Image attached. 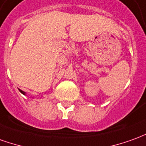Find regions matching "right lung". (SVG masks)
Listing matches in <instances>:
<instances>
[{"label": "right lung", "mask_w": 146, "mask_h": 146, "mask_svg": "<svg viewBox=\"0 0 146 146\" xmlns=\"http://www.w3.org/2000/svg\"><path fill=\"white\" fill-rule=\"evenodd\" d=\"M19 90H20V92H21V93H22V94L25 95V92H23V91L20 90V89H19Z\"/></svg>", "instance_id": "add662e5"}]
</instances>
